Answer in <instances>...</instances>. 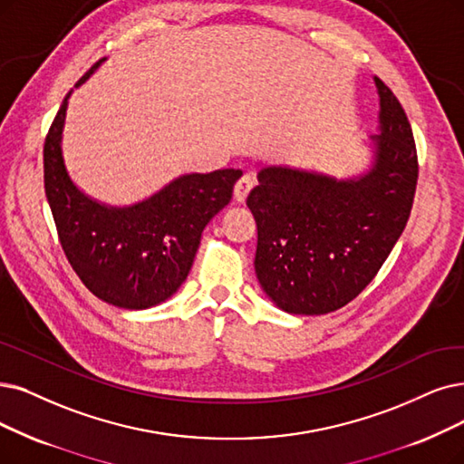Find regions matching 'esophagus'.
<instances>
[{"mask_svg":"<svg viewBox=\"0 0 464 464\" xmlns=\"http://www.w3.org/2000/svg\"><path fill=\"white\" fill-rule=\"evenodd\" d=\"M251 188H253V179H251L249 175H244L242 179H239V180L236 182V187H234V198H236V201H237V203H244V201L247 199Z\"/></svg>","mask_w":464,"mask_h":464,"instance_id":"esophagus-1","label":"esophagus"}]
</instances>
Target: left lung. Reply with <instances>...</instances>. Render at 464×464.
Segmentation results:
<instances>
[{
    "mask_svg": "<svg viewBox=\"0 0 464 464\" xmlns=\"http://www.w3.org/2000/svg\"><path fill=\"white\" fill-rule=\"evenodd\" d=\"M373 82L379 125L365 168L333 177L266 165L247 198L256 280L287 314L320 316L356 299L410 218L419 175L413 131L394 92Z\"/></svg>",
    "mask_w": 464,
    "mask_h": 464,
    "instance_id": "obj_1",
    "label": "left lung"
}]
</instances>
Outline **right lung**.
Segmentation results:
<instances>
[{
	"mask_svg": "<svg viewBox=\"0 0 464 464\" xmlns=\"http://www.w3.org/2000/svg\"><path fill=\"white\" fill-rule=\"evenodd\" d=\"M106 59L76 83L83 85ZM63 101L44 148L45 196L63 249L85 287L101 301L146 310L165 303L188 277L208 222L232 199L242 169L184 173L129 206L85 194L68 173Z\"/></svg>",
	"mask_w": 464,
	"mask_h": 464,
	"instance_id": "right-lung-1",
	"label": "right lung"
}]
</instances>
